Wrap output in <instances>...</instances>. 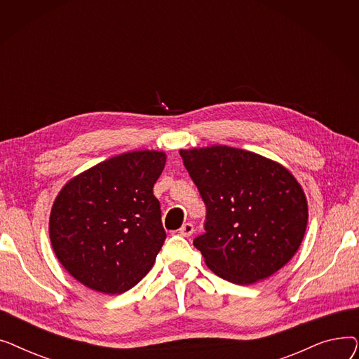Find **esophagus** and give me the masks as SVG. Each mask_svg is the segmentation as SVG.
<instances>
[{
	"mask_svg": "<svg viewBox=\"0 0 359 359\" xmlns=\"http://www.w3.org/2000/svg\"><path fill=\"white\" fill-rule=\"evenodd\" d=\"M179 233H180L182 237H191L194 234V225L191 222L183 224L182 227H180V230H179Z\"/></svg>",
	"mask_w": 359,
	"mask_h": 359,
	"instance_id": "1",
	"label": "esophagus"
}]
</instances>
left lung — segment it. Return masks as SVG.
Segmentation results:
<instances>
[{"label": "left lung", "mask_w": 359, "mask_h": 359, "mask_svg": "<svg viewBox=\"0 0 359 359\" xmlns=\"http://www.w3.org/2000/svg\"><path fill=\"white\" fill-rule=\"evenodd\" d=\"M179 153L206 205V233L194 241L206 266L238 285L284 268L309 222L306 194L290 170L227 145Z\"/></svg>", "instance_id": "8db88e82"}]
</instances>
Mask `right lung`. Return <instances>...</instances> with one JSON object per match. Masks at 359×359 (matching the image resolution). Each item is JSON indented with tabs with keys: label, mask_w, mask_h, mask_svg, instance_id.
I'll return each instance as SVG.
<instances>
[{
	"label": "right lung",
	"mask_w": 359,
	"mask_h": 359,
	"mask_svg": "<svg viewBox=\"0 0 359 359\" xmlns=\"http://www.w3.org/2000/svg\"><path fill=\"white\" fill-rule=\"evenodd\" d=\"M165 153L130 151L69 179L49 215V238L64 269L87 288L122 294L153 268L165 240L153 187Z\"/></svg>",
	"instance_id": "1"
}]
</instances>
